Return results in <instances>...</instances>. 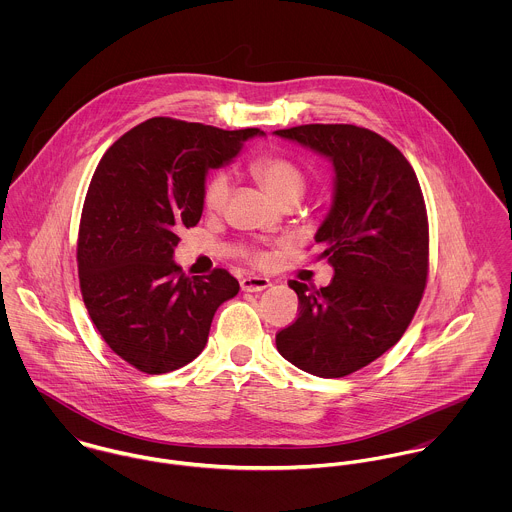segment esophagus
<instances>
[{
	"instance_id": "esophagus-1",
	"label": "esophagus",
	"mask_w": 512,
	"mask_h": 512,
	"mask_svg": "<svg viewBox=\"0 0 512 512\" xmlns=\"http://www.w3.org/2000/svg\"><path fill=\"white\" fill-rule=\"evenodd\" d=\"M270 280L268 278H260V276H246L240 280V288L244 292H262L266 288H270Z\"/></svg>"
}]
</instances>
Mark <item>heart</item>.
Wrapping results in <instances>:
<instances>
[{"mask_svg": "<svg viewBox=\"0 0 512 512\" xmlns=\"http://www.w3.org/2000/svg\"><path fill=\"white\" fill-rule=\"evenodd\" d=\"M254 175L264 183V187L280 201L299 199L307 187V175L303 167L286 153L270 151L262 153L252 161ZM232 193V177L226 171H215L207 177L203 189V205L211 213H220ZM246 258L254 266H266L268 256L260 250H246Z\"/></svg>", "mask_w": 512, "mask_h": 512, "instance_id": "obj_1", "label": "heart"}]
</instances>
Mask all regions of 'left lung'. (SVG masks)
<instances>
[{
  "label": "left lung",
  "mask_w": 512,
  "mask_h": 512,
  "mask_svg": "<svg viewBox=\"0 0 512 512\" xmlns=\"http://www.w3.org/2000/svg\"><path fill=\"white\" fill-rule=\"evenodd\" d=\"M276 134L335 165L333 209L315 234L335 276L319 290L290 280L299 313L276 347L309 374L341 378L394 347L414 319L430 270L424 195L402 151L376 132L305 124Z\"/></svg>",
  "instance_id": "obj_1"
}]
</instances>
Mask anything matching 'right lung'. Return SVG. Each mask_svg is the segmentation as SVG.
<instances>
[{
  "instance_id": "add662e5",
  "label": "right lung",
  "mask_w": 512,
  "mask_h": 512,
  "mask_svg": "<svg viewBox=\"0 0 512 512\" xmlns=\"http://www.w3.org/2000/svg\"><path fill=\"white\" fill-rule=\"evenodd\" d=\"M258 134L151 118L102 155L80 215L78 282L94 327L128 365L165 374L197 359L217 307L240 290L222 268L187 278L173 252L201 220L207 169Z\"/></svg>"
}]
</instances>
